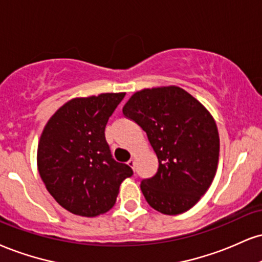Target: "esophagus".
<instances>
[{"instance_id": "obj_1", "label": "esophagus", "mask_w": 262, "mask_h": 262, "mask_svg": "<svg viewBox=\"0 0 262 262\" xmlns=\"http://www.w3.org/2000/svg\"><path fill=\"white\" fill-rule=\"evenodd\" d=\"M127 165H128L129 167H132V168L134 169V167H135V161H134L133 159H130V160H129V161L127 162Z\"/></svg>"}]
</instances>
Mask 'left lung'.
<instances>
[{"label":"left lung","mask_w":262,"mask_h":262,"mask_svg":"<svg viewBox=\"0 0 262 262\" xmlns=\"http://www.w3.org/2000/svg\"><path fill=\"white\" fill-rule=\"evenodd\" d=\"M122 112L146 132L159 160L156 174L140 184L150 206L172 216L191 209L210 188L219 165V130L209 110L169 85L137 91Z\"/></svg>","instance_id":"obj_1"}]
</instances>
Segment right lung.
Masks as SVG:
<instances>
[{"mask_svg": "<svg viewBox=\"0 0 262 262\" xmlns=\"http://www.w3.org/2000/svg\"><path fill=\"white\" fill-rule=\"evenodd\" d=\"M125 93L75 97L53 113L37 145V169L63 209L96 217L112 209L133 171L112 159L105 128Z\"/></svg>", "mask_w": 262, "mask_h": 262, "instance_id": "1", "label": "right lung"}]
</instances>
